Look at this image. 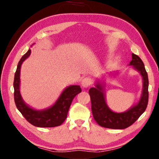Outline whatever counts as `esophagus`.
I'll list each match as a JSON object with an SVG mask.
<instances>
[{
  "label": "esophagus",
  "instance_id": "1",
  "mask_svg": "<svg viewBox=\"0 0 159 159\" xmlns=\"http://www.w3.org/2000/svg\"><path fill=\"white\" fill-rule=\"evenodd\" d=\"M91 84H92V80H91V79H90L89 78H85L81 82L82 87L84 88H88Z\"/></svg>",
  "mask_w": 159,
  "mask_h": 159
}]
</instances>
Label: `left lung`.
Segmentation results:
<instances>
[{
  "mask_svg": "<svg viewBox=\"0 0 159 159\" xmlns=\"http://www.w3.org/2000/svg\"><path fill=\"white\" fill-rule=\"evenodd\" d=\"M140 74L142 79V90L139 101L127 111L121 113L113 111L107 105L105 94V82L97 80L95 87L91 88L89 94L93 117L98 124L104 128L111 129H125L138 119L146 109L149 99V80L143 61L138 55L132 54V60L129 64ZM116 74V73H115ZM110 76L114 75L110 73Z\"/></svg>",
  "mask_w": 159,
  "mask_h": 159,
  "instance_id": "obj_1",
  "label": "left lung"
}]
</instances>
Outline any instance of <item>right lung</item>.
Here are the masks:
<instances>
[{
    "mask_svg": "<svg viewBox=\"0 0 159 159\" xmlns=\"http://www.w3.org/2000/svg\"><path fill=\"white\" fill-rule=\"evenodd\" d=\"M30 55L31 50L29 49L19 61L15 74L13 87L16 107L26 120L36 127L52 128L60 125L66 118L71 102L75 96L81 92V88L80 85H76L68 86L54 104L48 108L37 110L29 106L24 101L20 93V69L21 64Z\"/></svg>",
    "mask_w": 159,
    "mask_h": 159,
    "instance_id": "right-lung-1",
    "label": "right lung"
}]
</instances>
